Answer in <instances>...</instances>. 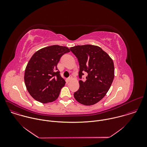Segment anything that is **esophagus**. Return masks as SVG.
<instances>
[{"mask_svg":"<svg viewBox=\"0 0 147 147\" xmlns=\"http://www.w3.org/2000/svg\"><path fill=\"white\" fill-rule=\"evenodd\" d=\"M73 80V78L71 76L70 77H69L68 78V79H67V80H68V82H71V80Z\"/></svg>","mask_w":147,"mask_h":147,"instance_id":"34e87169","label":"esophagus"}]
</instances>
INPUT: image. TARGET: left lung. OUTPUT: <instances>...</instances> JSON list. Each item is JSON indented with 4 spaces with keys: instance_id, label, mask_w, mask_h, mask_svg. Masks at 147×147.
Segmentation results:
<instances>
[{
    "instance_id": "left-lung-1",
    "label": "left lung",
    "mask_w": 147,
    "mask_h": 147,
    "mask_svg": "<svg viewBox=\"0 0 147 147\" xmlns=\"http://www.w3.org/2000/svg\"><path fill=\"white\" fill-rule=\"evenodd\" d=\"M69 49L78 59L79 78H82L85 72L88 74L85 82H79L80 88L74 93V97L83 105H94L105 97L113 83V59L100 47L95 45H78Z\"/></svg>"
}]
</instances>
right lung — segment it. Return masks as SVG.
<instances>
[{
    "label": "right lung",
    "mask_w": 147,
    "mask_h": 147,
    "mask_svg": "<svg viewBox=\"0 0 147 147\" xmlns=\"http://www.w3.org/2000/svg\"><path fill=\"white\" fill-rule=\"evenodd\" d=\"M69 51L67 47L53 45L38 50L31 57L25 70L24 82L34 100L47 104L58 98L65 82L57 66L61 57Z\"/></svg>",
    "instance_id": "add662e5"
}]
</instances>
